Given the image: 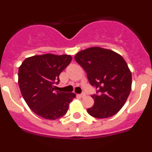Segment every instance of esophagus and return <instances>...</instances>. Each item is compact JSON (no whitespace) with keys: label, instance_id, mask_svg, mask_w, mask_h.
Instances as JSON below:
<instances>
[{"label":"esophagus","instance_id":"34e87169","mask_svg":"<svg viewBox=\"0 0 152 152\" xmlns=\"http://www.w3.org/2000/svg\"><path fill=\"white\" fill-rule=\"evenodd\" d=\"M79 96H80V97L83 98V97H84V96H86V94H84V93H83V94H80L79 95Z\"/></svg>","mask_w":152,"mask_h":152}]
</instances>
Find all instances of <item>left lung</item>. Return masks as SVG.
Here are the masks:
<instances>
[{"label": "left lung", "mask_w": 152, "mask_h": 152, "mask_svg": "<svg viewBox=\"0 0 152 152\" xmlns=\"http://www.w3.org/2000/svg\"><path fill=\"white\" fill-rule=\"evenodd\" d=\"M75 61L87 72L90 84L98 88L94 104L88 113L98 119L111 117L126 103L132 89V73L121 56L110 49L91 47L75 55Z\"/></svg>", "instance_id": "left-lung-1"}]
</instances>
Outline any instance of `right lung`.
<instances>
[{
  "label": "right lung",
  "instance_id": "right-lung-1",
  "mask_svg": "<svg viewBox=\"0 0 152 152\" xmlns=\"http://www.w3.org/2000/svg\"><path fill=\"white\" fill-rule=\"evenodd\" d=\"M70 55L45 54L26 58L19 68L18 84L28 107L45 119L54 120L66 113L74 93L56 91L59 75L70 64Z\"/></svg>",
  "mask_w": 152,
  "mask_h": 152
}]
</instances>
